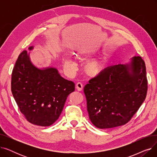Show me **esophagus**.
<instances>
[{"instance_id":"esophagus-1","label":"esophagus","mask_w":157,"mask_h":157,"mask_svg":"<svg viewBox=\"0 0 157 157\" xmlns=\"http://www.w3.org/2000/svg\"><path fill=\"white\" fill-rule=\"evenodd\" d=\"M76 89L78 90V91H82V90H83V85H82V83H80V82H78V83L76 84Z\"/></svg>"}]
</instances>
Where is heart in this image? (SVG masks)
Returning a JSON list of instances; mask_svg holds the SVG:
<instances>
[{
	"label": "heart",
	"instance_id": "b5f03b06",
	"mask_svg": "<svg viewBox=\"0 0 157 157\" xmlns=\"http://www.w3.org/2000/svg\"><path fill=\"white\" fill-rule=\"evenodd\" d=\"M84 53H87L88 52H83ZM63 63L65 65L67 69L72 72L74 69H75V64L74 62L72 60L70 57H65L63 59ZM104 69V66L102 63L97 60H91L86 62L84 66V71L87 75L90 76H97L98 74H100Z\"/></svg>",
	"mask_w": 157,
	"mask_h": 157
}]
</instances>
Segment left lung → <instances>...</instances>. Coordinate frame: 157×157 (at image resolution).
I'll list each match as a JSON object with an SVG mask.
<instances>
[{
    "label": "left lung",
    "mask_w": 157,
    "mask_h": 157,
    "mask_svg": "<svg viewBox=\"0 0 157 157\" xmlns=\"http://www.w3.org/2000/svg\"><path fill=\"white\" fill-rule=\"evenodd\" d=\"M147 90L146 65L141 56L105 69L84 88L90 121L101 129L126 124L145 100Z\"/></svg>",
    "instance_id": "8db88e82"
}]
</instances>
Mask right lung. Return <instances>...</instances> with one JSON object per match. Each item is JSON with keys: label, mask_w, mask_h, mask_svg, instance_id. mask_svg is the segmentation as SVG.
Wrapping results in <instances>:
<instances>
[{"label": "right lung", "mask_w": 157, "mask_h": 157, "mask_svg": "<svg viewBox=\"0 0 157 157\" xmlns=\"http://www.w3.org/2000/svg\"><path fill=\"white\" fill-rule=\"evenodd\" d=\"M74 90V82L62 78L56 68L36 67L26 50L19 55L11 75V92L20 111L32 124L52 125Z\"/></svg>", "instance_id": "1"}]
</instances>
